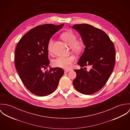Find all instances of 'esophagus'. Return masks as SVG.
<instances>
[{
  "instance_id": "obj_1",
  "label": "esophagus",
  "mask_w": 130,
  "mask_h": 130,
  "mask_svg": "<svg viewBox=\"0 0 130 130\" xmlns=\"http://www.w3.org/2000/svg\"><path fill=\"white\" fill-rule=\"evenodd\" d=\"M69 71H70V70H64V72L65 74L67 73H68V72H69Z\"/></svg>"
}]
</instances>
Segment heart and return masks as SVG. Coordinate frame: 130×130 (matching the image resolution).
Wrapping results in <instances>:
<instances>
[{
    "label": "heart",
    "instance_id": "heart-1",
    "mask_svg": "<svg viewBox=\"0 0 130 130\" xmlns=\"http://www.w3.org/2000/svg\"><path fill=\"white\" fill-rule=\"evenodd\" d=\"M61 38L71 47L72 52L76 55H79L84 50L85 44L83 40H77V37L72 31H67L61 36ZM54 40L50 39L47 44V50L49 53H52ZM74 61V56L66 57H58L53 60V64L55 67L69 69Z\"/></svg>",
    "mask_w": 130,
    "mask_h": 130
}]
</instances>
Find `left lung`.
<instances>
[{
	"label": "left lung",
	"instance_id": "8db88e82",
	"mask_svg": "<svg viewBox=\"0 0 130 130\" xmlns=\"http://www.w3.org/2000/svg\"><path fill=\"white\" fill-rule=\"evenodd\" d=\"M72 28L80 35L86 46L78 61L82 68L74 70L73 85L78 92L91 94L100 90L111 75L116 58L114 44L104 31L91 25L74 24ZM88 65L91 67L90 71L82 68Z\"/></svg>",
	"mask_w": 130,
	"mask_h": 130
}]
</instances>
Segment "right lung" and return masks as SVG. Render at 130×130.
<instances>
[{"label":"right lung","instance_id":"add662e5","mask_svg":"<svg viewBox=\"0 0 130 130\" xmlns=\"http://www.w3.org/2000/svg\"><path fill=\"white\" fill-rule=\"evenodd\" d=\"M63 25L45 24L37 26L22 37L16 46V69L25 87L35 95L43 96L53 93L64 74L60 68L42 71L50 64L48 42Z\"/></svg>","mask_w":130,"mask_h":130}]
</instances>
